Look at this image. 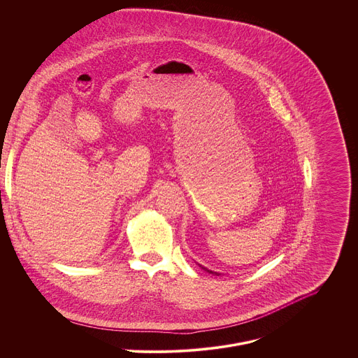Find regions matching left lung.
<instances>
[{"mask_svg":"<svg viewBox=\"0 0 358 358\" xmlns=\"http://www.w3.org/2000/svg\"><path fill=\"white\" fill-rule=\"evenodd\" d=\"M199 266H201V265H199ZM201 268H202V269H205V271H206V272H209V273H213V275H217V276H219V273H217V272H213V271H210V269H206L205 266H201Z\"/></svg>","mask_w":358,"mask_h":358,"instance_id":"1","label":"left lung"}]
</instances>
